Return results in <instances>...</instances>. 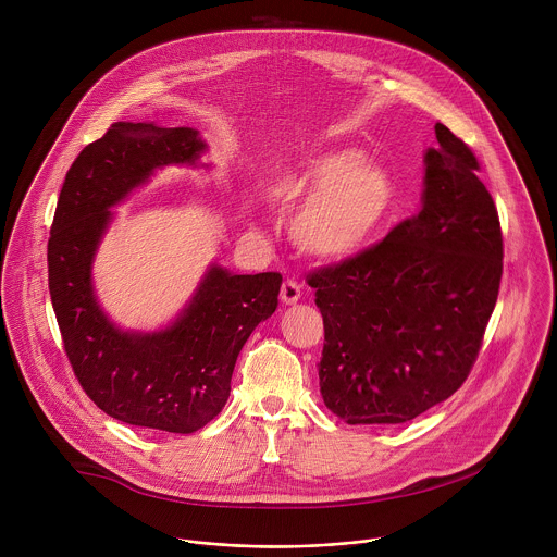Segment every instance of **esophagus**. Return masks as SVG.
<instances>
[{
	"mask_svg": "<svg viewBox=\"0 0 557 557\" xmlns=\"http://www.w3.org/2000/svg\"><path fill=\"white\" fill-rule=\"evenodd\" d=\"M300 300V285L294 278H287L281 285V302L283 305H296Z\"/></svg>",
	"mask_w": 557,
	"mask_h": 557,
	"instance_id": "1",
	"label": "esophagus"
}]
</instances>
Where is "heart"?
Here are the masks:
<instances>
[{"label": "heart", "mask_w": 557, "mask_h": 557, "mask_svg": "<svg viewBox=\"0 0 557 557\" xmlns=\"http://www.w3.org/2000/svg\"><path fill=\"white\" fill-rule=\"evenodd\" d=\"M356 150H334L298 160L265 182L272 206L292 210V239L318 259L358 252L386 219L395 186L391 175Z\"/></svg>", "instance_id": "obj_1"}]
</instances>
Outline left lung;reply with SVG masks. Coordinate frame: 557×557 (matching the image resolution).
Returning <instances> with one entry per match:
<instances>
[{
    "mask_svg": "<svg viewBox=\"0 0 557 557\" xmlns=\"http://www.w3.org/2000/svg\"><path fill=\"white\" fill-rule=\"evenodd\" d=\"M422 208L371 248L307 276L325 343L319 391L347 424H398L468 380L502 278V230L478 159L444 124Z\"/></svg>",
    "mask_w": 557,
    "mask_h": 557,
    "instance_id": "1",
    "label": "left lung"
}]
</instances>
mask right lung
Wrapping results in <instances>:
<instances>
[{"mask_svg":"<svg viewBox=\"0 0 557 557\" xmlns=\"http://www.w3.org/2000/svg\"><path fill=\"white\" fill-rule=\"evenodd\" d=\"M193 128L115 122L66 173L47 246L49 292L81 388L126 424L193 433L225 407L238 354L278 305V272L232 274L212 265L188 307L159 332H124L102 313L91 261L115 203L154 169L195 164Z\"/></svg>","mask_w":557,"mask_h":557,"instance_id":"right-lung-1","label":"right lung"}]
</instances>
